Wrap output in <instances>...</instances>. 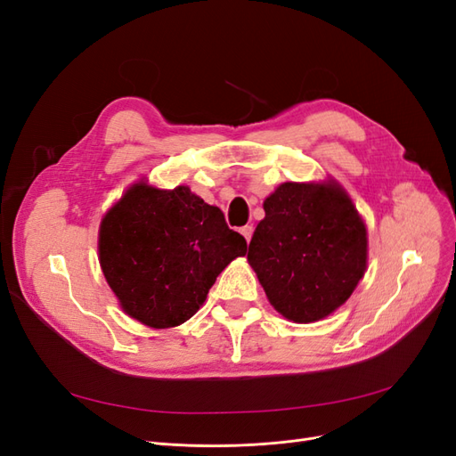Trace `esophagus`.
<instances>
[{"instance_id": "esophagus-1", "label": "esophagus", "mask_w": 456, "mask_h": 456, "mask_svg": "<svg viewBox=\"0 0 456 456\" xmlns=\"http://www.w3.org/2000/svg\"><path fill=\"white\" fill-rule=\"evenodd\" d=\"M240 232H241V236L247 240V243H249L253 238V226H243Z\"/></svg>"}]
</instances>
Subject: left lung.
Listing matches in <instances>:
<instances>
[{"mask_svg": "<svg viewBox=\"0 0 456 456\" xmlns=\"http://www.w3.org/2000/svg\"><path fill=\"white\" fill-rule=\"evenodd\" d=\"M249 243L270 305L295 323L320 322L350 298L367 268V228L335 183H283L265 200Z\"/></svg>", "mask_w": 456, "mask_h": 456, "instance_id": "left-lung-1", "label": "left lung"}]
</instances>
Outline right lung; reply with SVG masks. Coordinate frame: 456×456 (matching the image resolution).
Wrapping results in <instances>:
<instances>
[{
    "label": "right lung",
    "instance_id": "1",
    "mask_svg": "<svg viewBox=\"0 0 456 456\" xmlns=\"http://www.w3.org/2000/svg\"><path fill=\"white\" fill-rule=\"evenodd\" d=\"M247 253L223 211L188 186L133 184L99 230L104 278L127 315L148 327L184 323L233 258Z\"/></svg>",
    "mask_w": 456,
    "mask_h": 456
}]
</instances>
